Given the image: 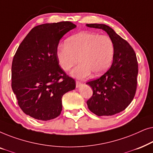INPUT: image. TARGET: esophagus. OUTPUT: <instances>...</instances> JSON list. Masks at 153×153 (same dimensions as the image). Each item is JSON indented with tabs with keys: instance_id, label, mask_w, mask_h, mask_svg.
I'll return each instance as SVG.
<instances>
[{
	"instance_id": "34e87169",
	"label": "esophagus",
	"mask_w": 153,
	"mask_h": 153,
	"mask_svg": "<svg viewBox=\"0 0 153 153\" xmlns=\"http://www.w3.org/2000/svg\"><path fill=\"white\" fill-rule=\"evenodd\" d=\"M81 85H82V83H81V81H76V88H79V87H80Z\"/></svg>"
}]
</instances>
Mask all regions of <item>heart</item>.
I'll return each mask as SVG.
<instances>
[{"label": "heart", "instance_id": "obj_1", "mask_svg": "<svg viewBox=\"0 0 153 153\" xmlns=\"http://www.w3.org/2000/svg\"><path fill=\"white\" fill-rule=\"evenodd\" d=\"M115 47L112 39L107 35L93 32H81L69 37L65 45L58 47L56 56L60 66L68 72L80 62L72 74L76 78H85L93 72L100 76L111 65Z\"/></svg>", "mask_w": 153, "mask_h": 153}]
</instances>
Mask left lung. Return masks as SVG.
Listing matches in <instances>:
<instances>
[{
    "mask_svg": "<svg viewBox=\"0 0 153 153\" xmlns=\"http://www.w3.org/2000/svg\"><path fill=\"white\" fill-rule=\"evenodd\" d=\"M86 26L106 31L115 47L111 68L99 78L86 83L93 91L88 107L98 116H113L125 110L134 97L139 71L137 56L131 46L111 27L100 24Z\"/></svg>",
    "mask_w": 153,
    "mask_h": 153,
    "instance_id": "left-lung-1",
    "label": "left lung"
}]
</instances>
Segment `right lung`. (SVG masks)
Segmentation results:
<instances>
[{"mask_svg": "<svg viewBox=\"0 0 153 153\" xmlns=\"http://www.w3.org/2000/svg\"><path fill=\"white\" fill-rule=\"evenodd\" d=\"M76 27L70 22L39 25L16 50L12 64V88L21 109L33 118L46 121L58 117L62 95L76 87L56 56L60 39Z\"/></svg>", "mask_w": 153, "mask_h": 153, "instance_id": "add662e5", "label": "right lung"}]
</instances>
